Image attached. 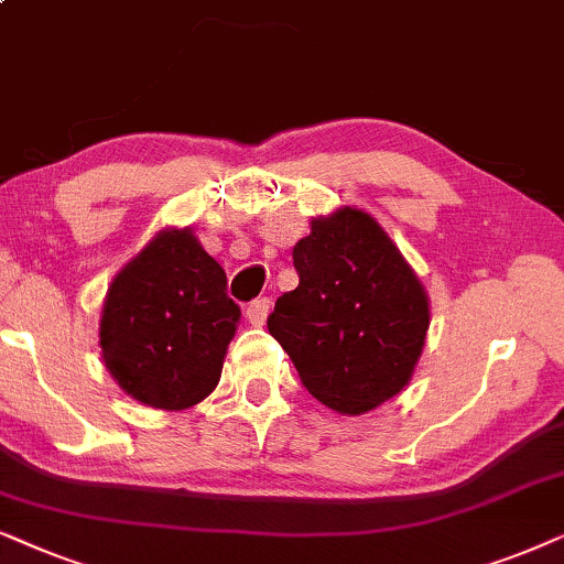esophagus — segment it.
Returning a JSON list of instances; mask_svg holds the SVG:
<instances>
[{"instance_id": "esophagus-1", "label": "esophagus", "mask_w": 564, "mask_h": 564, "mask_svg": "<svg viewBox=\"0 0 564 564\" xmlns=\"http://www.w3.org/2000/svg\"><path fill=\"white\" fill-rule=\"evenodd\" d=\"M270 304H273V302H270V299H265V296L254 299V302L247 304V319H250L254 327H262V325H265L268 314H270Z\"/></svg>"}]
</instances>
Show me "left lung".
<instances>
[{"label": "left lung", "instance_id": "left-lung-1", "mask_svg": "<svg viewBox=\"0 0 564 564\" xmlns=\"http://www.w3.org/2000/svg\"><path fill=\"white\" fill-rule=\"evenodd\" d=\"M299 286L275 302L270 335L314 400L366 415L410 384L431 327L427 291L364 208L312 216L294 247Z\"/></svg>", "mask_w": 564, "mask_h": 564}]
</instances>
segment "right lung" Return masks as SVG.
Returning a JSON list of instances; mask_svg holds the SVG:
<instances>
[{
  "instance_id": "obj_1",
  "label": "right lung",
  "mask_w": 564,
  "mask_h": 564,
  "mask_svg": "<svg viewBox=\"0 0 564 564\" xmlns=\"http://www.w3.org/2000/svg\"><path fill=\"white\" fill-rule=\"evenodd\" d=\"M239 317L227 296V273L195 231L164 227L108 286L100 314L102 364L131 400L187 410L219 384Z\"/></svg>"
}]
</instances>
